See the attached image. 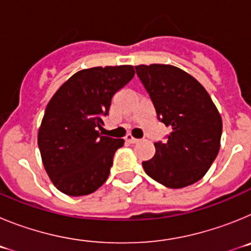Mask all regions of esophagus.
I'll use <instances>...</instances> for the list:
<instances>
[{
  "instance_id": "esophagus-1",
  "label": "esophagus",
  "mask_w": 251,
  "mask_h": 251,
  "mask_svg": "<svg viewBox=\"0 0 251 251\" xmlns=\"http://www.w3.org/2000/svg\"><path fill=\"white\" fill-rule=\"evenodd\" d=\"M126 141L129 142V143H137V142H138V139L134 138L132 134H127V136H126Z\"/></svg>"
}]
</instances>
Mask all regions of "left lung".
Here are the masks:
<instances>
[{"instance_id":"obj_1","label":"left lung","mask_w":251,"mask_h":251,"mask_svg":"<svg viewBox=\"0 0 251 251\" xmlns=\"http://www.w3.org/2000/svg\"><path fill=\"white\" fill-rule=\"evenodd\" d=\"M136 72L158 119L172 128L167 141L154 143V157L142 163L146 174L170 188L197 182L220 150V113L205 88L182 69L152 64L136 66Z\"/></svg>"}]
</instances>
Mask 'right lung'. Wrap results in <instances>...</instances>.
Wrapping results in <instances>:
<instances>
[{
    "instance_id": "obj_1",
    "label": "right lung",
    "mask_w": 251,
    "mask_h": 251,
    "mask_svg": "<svg viewBox=\"0 0 251 251\" xmlns=\"http://www.w3.org/2000/svg\"><path fill=\"white\" fill-rule=\"evenodd\" d=\"M134 76L132 65L97 66L75 73L52 95L37 134L44 167L63 194L84 196L109 176L124 139L101 136L113 95Z\"/></svg>"
}]
</instances>
